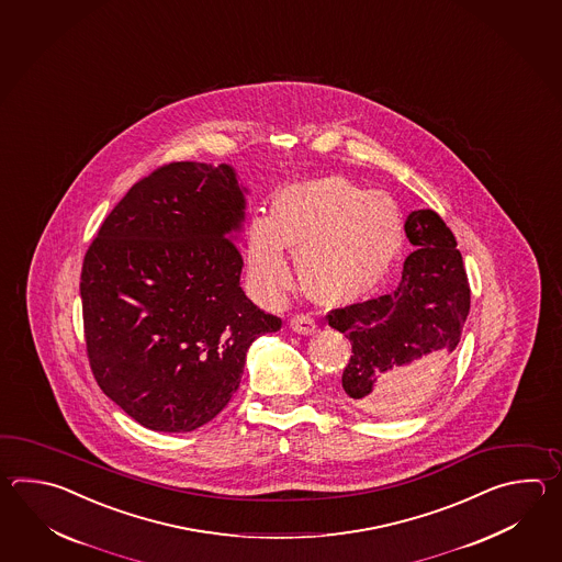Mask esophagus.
<instances>
[{
	"label": "esophagus",
	"instance_id": "obj_1",
	"mask_svg": "<svg viewBox=\"0 0 562 562\" xmlns=\"http://www.w3.org/2000/svg\"><path fill=\"white\" fill-rule=\"evenodd\" d=\"M291 329H293L295 334L311 335L315 334L317 325L313 322V317L301 313V315H293V317H291Z\"/></svg>",
	"mask_w": 562,
	"mask_h": 562
}]
</instances>
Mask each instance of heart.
I'll return each mask as SVG.
<instances>
[{"label": "heart", "instance_id": "obj_1", "mask_svg": "<svg viewBox=\"0 0 562 562\" xmlns=\"http://www.w3.org/2000/svg\"><path fill=\"white\" fill-rule=\"evenodd\" d=\"M402 216L380 191H363L341 177L279 189L271 216H255L245 233L252 285L277 297L291 279L286 249L297 251L301 286L311 299L341 305L368 295L394 265Z\"/></svg>", "mask_w": 562, "mask_h": 562}]
</instances>
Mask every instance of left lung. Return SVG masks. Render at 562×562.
Returning <instances> with one entry per match:
<instances>
[{
  "label": "left lung",
  "mask_w": 562,
  "mask_h": 562,
  "mask_svg": "<svg viewBox=\"0 0 562 562\" xmlns=\"http://www.w3.org/2000/svg\"><path fill=\"white\" fill-rule=\"evenodd\" d=\"M402 281L390 295L327 313L351 341L341 375L347 400L378 416L406 414L422 383L442 371L460 344L470 311V285L452 231L438 213H409Z\"/></svg>",
  "instance_id": "1"
}]
</instances>
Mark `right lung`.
Masks as SVG:
<instances>
[{
	"label": "right lung",
	"instance_id": "right-lung-1",
	"mask_svg": "<svg viewBox=\"0 0 562 562\" xmlns=\"http://www.w3.org/2000/svg\"><path fill=\"white\" fill-rule=\"evenodd\" d=\"M245 196L228 165L170 162L104 218L82 263L86 353L140 426L192 431L239 390L247 349L281 319L240 289Z\"/></svg>",
	"mask_w": 562,
	"mask_h": 562
}]
</instances>
